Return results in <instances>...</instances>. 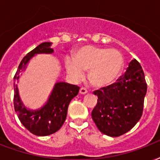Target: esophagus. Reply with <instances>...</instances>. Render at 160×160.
Returning <instances> with one entry per match:
<instances>
[{
    "instance_id": "esophagus-1",
    "label": "esophagus",
    "mask_w": 160,
    "mask_h": 160,
    "mask_svg": "<svg viewBox=\"0 0 160 160\" xmlns=\"http://www.w3.org/2000/svg\"><path fill=\"white\" fill-rule=\"evenodd\" d=\"M80 93L82 94V95H84V94H86L87 93V90L85 88H84V87H81V88L80 89Z\"/></svg>"
}]
</instances>
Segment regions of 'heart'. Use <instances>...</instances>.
<instances>
[{"instance_id": "b5f03b06", "label": "heart", "mask_w": 160, "mask_h": 160, "mask_svg": "<svg viewBox=\"0 0 160 160\" xmlns=\"http://www.w3.org/2000/svg\"><path fill=\"white\" fill-rule=\"evenodd\" d=\"M64 66L74 80H80L88 70L90 83L95 87L102 88L118 80L123 69L124 57L118 49L85 45L75 51L73 58H65Z\"/></svg>"}]
</instances>
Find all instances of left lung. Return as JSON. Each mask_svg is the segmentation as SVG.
Returning a JSON list of instances; mask_svg holds the SVG:
<instances>
[{"label": "left lung", "instance_id": "obj_1", "mask_svg": "<svg viewBox=\"0 0 160 160\" xmlns=\"http://www.w3.org/2000/svg\"><path fill=\"white\" fill-rule=\"evenodd\" d=\"M146 92L144 73L134 58L117 82L94 91L98 100L91 117L96 127L110 137L130 131L142 117Z\"/></svg>", "mask_w": 160, "mask_h": 160}]
</instances>
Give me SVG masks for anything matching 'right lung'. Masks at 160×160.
I'll list each match as a JSON object with an SVG mask.
<instances>
[{
  "mask_svg": "<svg viewBox=\"0 0 160 160\" xmlns=\"http://www.w3.org/2000/svg\"><path fill=\"white\" fill-rule=\"evenodd\" d=\"M52 42H44L29 52L18 66L14 76V108L19 120L29 132L37 136H48L59 130L66 119L69 102L77 96L80 87L65 82L56 83L47 102L41 108L30 110L24 106L19 96L18 82L20 73L25 70L33 56L39 53H53Z\"/></svg>",
  "mask_w": 160,
  "mask_h": 160,
  "instance_id": "add662e5",
  "label": "right lung"
}]
</instances>
